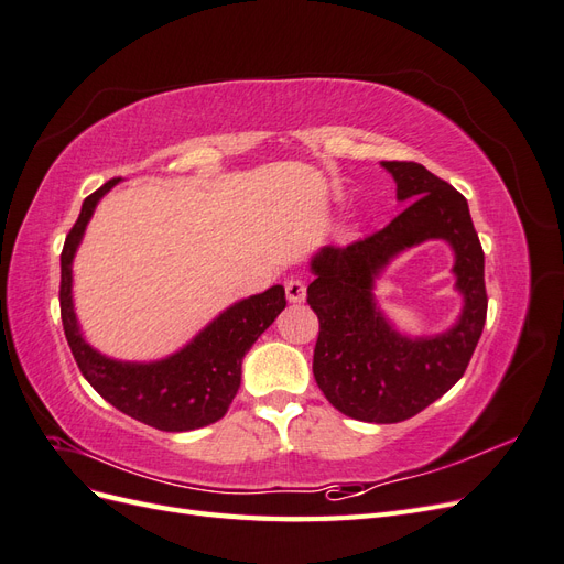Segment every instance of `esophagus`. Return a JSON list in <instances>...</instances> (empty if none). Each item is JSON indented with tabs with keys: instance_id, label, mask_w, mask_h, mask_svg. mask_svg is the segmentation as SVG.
<instances>
[{
	"instance_id": "esophagus-1",
	"label": "esophagus",
	"mask_w": 564,
	"mask_h": 564,
	"mask_svg": "<svg viewBox=\"0 0 564 564\" xmlns=\"http://www.w3.org/2000/svg\"><path fill=\"white\" fill-rule=\"evenodd\" d=\"M284 292H286L289 303H301L305 299V284L299 278H292L284 282Z\"/></svg>"
}]
</instances>
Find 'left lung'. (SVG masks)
I'll use <instances>...</instances> for the list:
<instances>
[{"label": "left lung", "instance_id": "8db88e82", "mask_svg": "<svg viewBox=\"0 0 564 564\" xmlns=\"http://www.w3.org/2000/svg\"><path fill=\"white\" fill-rule=\"evenodd\" d=\"M398 183L406 209L390 224L348 247H322L311 270L308 303L319 319L313 373L340 414L369 423H398L464 377L487 319L485 253L468 202L416 162H381ZM445 239L455 251L457 291L465 308L435 337L400 335L378 308L372 284L402 250Z\"/></svg>", "mask_w": 564, "mask_h": 564}]
</instances>
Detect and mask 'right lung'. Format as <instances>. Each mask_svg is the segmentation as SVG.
I'll use <instances>...</instances> for the list:
<instances>
[{
	"label": "right lung",
	"instance_id": "add662e5",
	"mask_svg": "<svg viewBox=\"0 0 564 564\" xmlns=\"http://www.w3.org/2000/svg\"><path fill=\"white\" fill-rule=\"evenodd\" d=\"M119 178L100 185L82 204L77 224L61 253V319L67 346L100 398L119 412L166 433L204 429L224 419L242 381L249 348L284 311V286L275 284L232 303L214 317L191 344L155 362H122L91 348L82 336L73 303V261L96 204Z\"/></svg>",
	"mask_w": 564,
	"mask_h": 564
}]
</instances>
